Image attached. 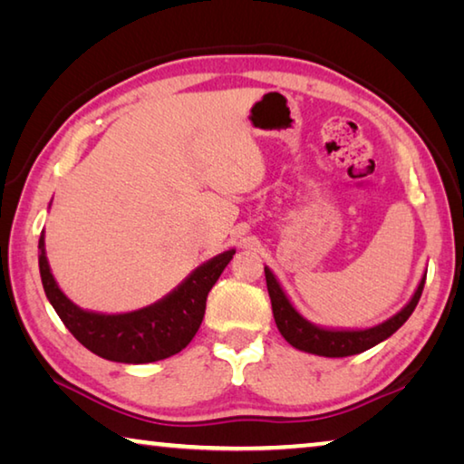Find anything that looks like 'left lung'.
I'll return each mask as SVG.
<instances>
[{
    "mask_svg": "<svg viewBox=\"0 0 464 464\" xmlns=\"http://www.w3.org/2000/svg\"><path fill=\"white\" fill-rule=\"evenodd\" d=\"M264 272H266V285H268V293L272 301L274 321H276V327L282 334V337L298 350L311 352V354H317V356H327V358L360 354V352H364L368 348H372V345L381 343L382 340H387L389 335L395 334L397 329L410 319L413 309L418 307L423 285H426V276H423L418 290H415V295L411 296V301L407 303L395 317L384 321V324L371 329H360V332H334V329H321V327L311 325L309 321H304L295 311L293 304L288 303V298L285 293H282V288L278 285V280L274 278V274L268 268H264Z\"/></svg>",
    "mask_w": 464,
    "mask_h": 464,
    "instance_id": "8db88e82",
    "label": "left lung"
}]
</instances>
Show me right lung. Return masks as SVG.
Instances as JSON below:
<instances>
[{"label":"right lung","instance_id":"1","mask_svg":"<svg viewBox=\"0 0 464 464\" xmlns=\"http://www.w3.org/2000/svg\"><path fill=\"white\" fill-rule=\"evenodd\" d=\"M38 247L44 293L63 324L93 354L124 364L155 362L182 352L202 324L208 290L215 286L235 254L233 249L225 251L202 264L174 293L151 307L124 315H100L75 307L61 293L44 256V233H41Z\"/></svg>","mask_w":464,"mask_h":464}]
</instances>
